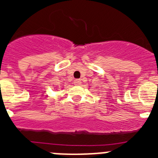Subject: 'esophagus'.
<instances>
[{
	"label": "esophagus",
	"instance_id": "esophagus-1",
	"mask_svg": "<svg viewBox=\"0 0 158 158\" xmlns=\"http://www.w3.org/2000/svg\"><path fill=\"white\" fill-rule=\"evenodd\" d=\"M73 83H74L75 85H80L81 84V81L80 79H76V80H74Z\"/></svg>",
	"mask_w": 158,
	"mask_h": 158
}]
</instances>
